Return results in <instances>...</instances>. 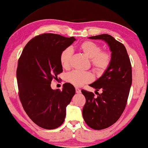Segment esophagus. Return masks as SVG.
<instances>
[{"instance_id": "obj_1", "label": "esophagus", "mask_w": 148, "mask_h": 148, "mask_svg": "<svg viewBox=\"0 0 148 148\" xmlns=\"http://www.w3.org/2000/svg\"><path fill=\"white\" fill-rule=\"evenodd\" d=\"M75 90H76V92L77 93V94H80V93L81 92V91L80 89L78 88H75Z\"/></svg>"}]
</instances>
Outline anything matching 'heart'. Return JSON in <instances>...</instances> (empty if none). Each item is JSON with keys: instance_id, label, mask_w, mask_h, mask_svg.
Wrapping results in <instances>:
<instances>
[{"instance_id": "heart-1", "label": "heart", "mask_w": 148, "mask_h": 148, "mask_svg": "<svg viewBox=\"0 0 148 148\" xmlns=\"http://www.w3.org/2000/svg\"><path fill=\"white\" fill-rule=\"evenodd\" d=\"M79 49L88 58L91 59L92 66L96 73L101 74L107 70L110 62V56L107 52H101V47L99 45L91 41H86L80 45ZM72 53L73 50L71 48H67L61 52L60 62L62 68H69ZM92 78V75L89 72L81 73L78 71H73L66 75V80L77 87L91 82Z\"/></svg>"}]
</instances>
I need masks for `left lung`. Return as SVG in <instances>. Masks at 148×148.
<instances>
[{"mask_svg":"<svg viewBox=\"0 0 148 148\" xmlns=\"http://www.w3.org/2000/svg\"><path fill=\"white\" fill-rule=\"evenodd\" d=\"M89 39L101 40L106 43L111 52L110 62L103 74L89 84L96 92L82 90L86 99L82 115L86 124L95 130H103L114 124L125 110L132 82V66L125 47L112 36L100 34Z\"/></svg>","mask_w":148,"mask_h":148,"instance_id":"left-lung-1","label":"left lung"}]
</instances>
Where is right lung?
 I'll use <instances>...</instances> for the list:
<instances>
[{"mask_svg": "<svg viewBox=\"0 0 148 148\" xmlns=\"http://www.w3.org/2000/svg\"><path fill=\"white\" fill-rule=\"evenodd\" d=\"M77 40L47 33L36 36L24 47L16 71L19 96L24 110L33 122L45 129L58 128L66 117V107L75 94L70 83L62 91L52 89L51 82L62 72L60 56Z\"/></svg>", "mask_w": 148, "mask_h": 148, "instance_id": "add662e5", "label": "right lung"}]
</instances>
